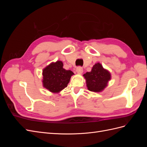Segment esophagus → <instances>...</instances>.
Wrapping results in <instances>:
<instances>
[{"label":"esophagus","mask_w":147,"mask_h":147,"mask_svg":"<svg viewBox=\"0 0 147 147\" xmlns=\"http://www.w3.org/2000/svg\"><path fill=\"white\" fill-rule=\"evenodd\" d=\"M83 68L82 67H80V66L78 67L76 69V72L77 73H78V74H82L83 73Z\"/></svg>","instance_id":"34e87169"}]
</instances>
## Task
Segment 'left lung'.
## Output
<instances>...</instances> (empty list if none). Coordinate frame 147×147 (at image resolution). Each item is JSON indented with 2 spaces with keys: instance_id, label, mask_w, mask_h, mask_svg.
Wrapping results in <instances>:
<instances>
[{
  "instance_id": "8db88e82",
  "label": "left lung",
  "mask_w": 147,
  "mask_h": 147,
  "mask_svg": "<svg viewBox=\"0 0 147 147\" xmlns=\"http://www.w3.org/2000/svg\"><path fill=\"white\" fill-rule=\"evenodd\" d=\"M86 81L88 90L93 92H100L107 85L111 78L109 71L104 69L99 63L92 67L91 71L83 75Z\"/></svg>"
}]
</instances>
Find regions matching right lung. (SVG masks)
Here are the masks:
<instances>
[{
	"label": "right lung",
	"mask_w": 147,
	"mask_h": 147,
	"mask_svg": "<svg viewBox=\"0 0 147 147\" xmlns=\"http://www.w3.org/2000/svg\"><path fill=\"white\" fill-rule=\"evenodd\" d=\"M74 74L63 68L62 61L53 63L43 70V86L52 92H59L67 87Z\"/></svg>",
	"instance_id": "obj_1"
}]
</instances>
